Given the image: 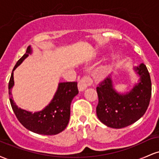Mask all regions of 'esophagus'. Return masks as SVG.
I'll use <instances>...</instances> for the list:
<instances>
[{
  "label": "esophagus",
  "mask_w": 159,
  "mask_h": 159,
  "mask_svg": "<svg viewBox=\"0 0 159 159\" xmlns=\"http://www.w3.org/2000/svg\"><path fill=\"white\" fill-rule=\"evenodd\" d=\"M93 84V79L91 78L90 76L85 75L82 77L81 79L79 80L78 83V87L79 91L84 90L87 87L91 86Z\"/></svg>",
  "instance_id": "34e87169"
}]
</instances>
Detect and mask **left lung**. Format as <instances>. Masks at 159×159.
I'll list each match as a JSON object with an SVG mask.
<instances>
[{"label":"left lung","mask_w":159,"mask_h":159,"mask_svg":"<svg viewBox=\"0 0 159 159\" xmlns=\"http://www.w3.org/2000/svg\"><path fill=\"white\" fill-rule=\"evenodd\" d=\"M140 81L126 94L121 95L113 89L110 76L100 81L96 87L98 102L96 114L107 126L122 129L138 121L147 111L152 94V84L147 66L136 67Z\"/></svg>","instance_id":"8db88e82"}]
</instances>
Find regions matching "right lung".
Returning a JSON list of instances; mask_svg holds the SVG:
<instances>
[{
  "mask_svg": "<svg viewBox=\"0 0 159 159\" xmlns=\"http://www.w3.org/2000/svg\"><path fill=\"white\" fill-rule=\"evenodd\" d=\"M31 53L30 46L26 53L18 61L13 70L21 63ZM14 85L13 72L9 81V96L11 106L19 121L27 129L39 134L54 135L63 132L69 123L70 117V106L72 99L78 93L77 82L60 83L54 98L44 110L32 114L31 112L19 108L11 96V89Z\"/></svg>",
  "mask_w": 159,
  "mask_h": 159,
  "instance_id": "right-lung-1",
  "label": "right lung"
}]
</instances>
